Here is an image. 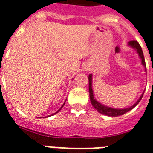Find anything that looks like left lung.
<instances>
[{
  "label": "left lung",
  "mask_w": 153,
  "mask_h": 153,
  "mask_svg": "<svg viewBox=\"0 0 153 153\" xmlns=\"http://www.w3.org/2000/svg\"><path fill=\"white\" fill-rule=\"evenodd\" d=\"M128 45L131 46V48L135 49L138 53L139 57L141 59V63L142 65L145 67V71H146V65H145V60H144V53H143V51H142L141 46L140 45V44L138 43L137 41H130L128 42ZM88 79H89V93H90V100H91V102L92 106L95 108V109L99 111L100 113L102 114V115H106L108 116H112V117H116V116H120V115H122L123 114H125L129 111H131V109H133L136 105L138 104L140 101L141 100L143 95H144V91L142 93V95H140V97L139 99L135 104H133L132 106H131L130 108H123V109H116V108H110V107H107L105 105L100 103V102H98L97 100H95V97H94V93H93V90H92V74H89L88 76Z\"/></svg>",
  "instance_id": "obj_1"
}]
</instances>
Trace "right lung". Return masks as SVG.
<instances>
[{"label":"right lung","instance_id":"add662e5","mask_svg":"<svg viewBox=\"0 0 153 153\" xmlns=\"http://www.w3.org/2000/svg\"><path fill=\"white\" fill-rule=\"evenodd\" d=\"M64 104H65V102H64V103H63V104H62V107H61V108H60V109H59V110H58V111H57V112H55V113H54V114H56V113H58V111H60V110H61V109H62V107H63V106H64ZM54 114H53V115H54Z\"/></svg>","mask_w":153,"mask_h":153}]
</instances>
